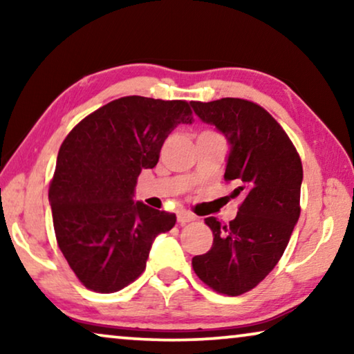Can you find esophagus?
<instances>
[{
	"instance_id": "esophagus-1",
	"label": "esophagus",
	"mask_w": 354,
	"mask_h": 354,
	"mask_svg": "<svg viewBox=\"0 0 354 354\" xmlns=\"http://www.w3.org/2000/svg\"><path fill=\"white\" fill-rule=\"evenodd\" d=\"M196 217L192 214V212H187V211H178L177 212V221H178V224H188V222H193L195 221Z\"/></svg>"
}]
</instances>
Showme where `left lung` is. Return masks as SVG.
Wrapping results in <instances>:
<instances>
[{"label":"left lung","instance_id":"1","mask_svg":"<svg viewBox=\"0 0 354 354\" xmlns=\"http://www.w3.org/2000/svg\"><path fill=\"white\" fill-rule=\"evenodd\" d=\"M195 114L229 143L225 180L243 195L236 217L221 224L206 217L214 241L192 259L193 270L216 292L236 297L254 288L275 268L299 217L303 166L272 115L240 98L192 101Z\"/></svg>","mask_w":354,"mask_h":354}]
</instances>
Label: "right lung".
Listing matches in <instances>:
<instances>
[{
  "label": "right lung",
  "instance_id": "obj_1",
  "mask_svg": "<svg viewBox=\"0 0 354 354\" xmlns=\"http://www.w3.org/2000/svg\"><path fill=\"white\" fill-rule=\"evenodd\" d=\"M192 122L187 101L124 96L62 142L48 198L57 245L86 288L127 287L147 268L154 239L176 225L172 212L135 201V187L158 164L169 133Z\"/></svg>",
  "mask_w": 354,
  "mask_h": 354
}]
</instances>
